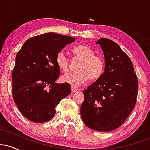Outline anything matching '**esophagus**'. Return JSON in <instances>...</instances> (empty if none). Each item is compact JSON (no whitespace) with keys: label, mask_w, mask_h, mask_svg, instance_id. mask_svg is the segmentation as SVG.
Listing matches in <instances>:
<instances>
[{"label":"esophagus","mask_w":150,"mask_h":150,"mask_svg":"<svg viewBox=\"0 0 150 150\" xmlns=\"http://www.w3.org/2000/svg\"><path fill=\"white\" fill-rule=\"evenodd\" d=\"M79 89H77V87H74V86H71V92L72 93H75L76 92H78Z\"/></svg>","instance_id":"obj_1"}]
</instances>
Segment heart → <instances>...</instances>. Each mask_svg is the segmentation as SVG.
<instances>
[{
  "label": "heart",
  "mask_w": 150,
  "mask_h": 150,
  "mask_svg": "<svg viewBox=\"0 0 150 150\" xmlns=\"http://www.w3.org/2000/svg\"><path fill=\"white\" fill-rule=\"evenodd\" d=\"M75 57L82 60L78 66V71L68 73L61 77L62 82L79 87L88 81L97 80L100 78L104 72V59L95 55L94 51L87 45H80L73 49ZM56 63L62 71L67 72L70 68V60L63 51L58 52L56 56Z\"/></svg>",
  "instance_id": "obj_1"
}]
</instances>
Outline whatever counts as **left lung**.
Returning a JSON list of instances; mask_svg holds the SVG:
<instances>
[{
    "label": "left lung",
    "instance_id": "8db88e82",
    "mask_svg": "<svg viewBox=\"0 0 150 150\" xmlns=\"http://www.w3.org/2000/svg\"><path fill=\"white\" fill-rule=\"evenodd\" d=\"M97 44L104 54V72L83 91L80 113L89 128L108 132L123 124L135 107L137 77L131 60L116 42L101 38Z\"/></svg>",
    "mask_w": 150,
    "mask_h": 150
}]
</instances>
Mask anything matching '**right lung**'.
Listing matches in <instances>:
<instances>
[{"label": "right lung", "mask_w": 150, "mask_h": 150, "mask_svg": "<svg viewBox=\"0 0 150 150\" xmlns=\"http://www.w3.org/2000/svg\"><path fill=\"white\" fill-rule=\"evenodd\" d=\"M75 39L49 32L27 39L18 51L12 74L13 97L21 113L44 123L56 113L60 101L71 92L68 83H56L60 68L56 56Z\"/></svg>", "instance_id": "right-lung-1"}]
</instances>
